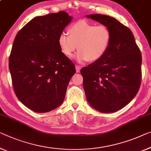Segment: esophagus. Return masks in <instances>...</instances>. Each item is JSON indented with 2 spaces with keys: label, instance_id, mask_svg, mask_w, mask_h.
Returning a JSON list of instances; mask_svg holds the SVG:
<instances>
[{
  "label": "esophagus",
  "instance_id": "obj_1",
  "mask_svg": "<svg viewBox=\"0 0 151 151\" xmlns=\"http://www.w3.org/2000/svg\"><path fill=\"white\" fill-rule=\"evenodd\" d=\"M75 68H76V73H80V70H81V67L80 66H78V65H76Z\"/></svg>",
  "mask_w": 151,
  "mask_h": 151
}]
</instances>
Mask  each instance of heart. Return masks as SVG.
<instances>
[{
	"label": "heart",
	"instance_id": "heart-1",
	"mask_svg": "<svg viewBox=\"0 0 151 151\" xmlns=\"http://www.w3.org/2000/svg\"><path fill=\"white\" fill-rule=\"evenodd\" d=\"M69 35L62 32L58 37V45L62 53L71 58L75 56L78 62H96L105 55L110 46L111 32L104 25L96 26L85 20H80L70 26Z\"/></svg>",
	"mask_w": 151,
	"mask_h": 151
}]
</instances>
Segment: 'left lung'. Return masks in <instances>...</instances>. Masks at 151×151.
I'll return each instance as SVG.
<instances>
[{
  "label": "left lung",
  "mask_w": 151,
  "mask_h": 151,
  "mask_svg": "<svg viewBox=\"0 0 151 151\" xmlns=\"http://www.w3.org/2000/svg\"><path fill=\"white\" fill-rule=\"evenodd\" d=\"M109 28L110 46L105 55L81 70L87 102L96 111L114 112L129 104L141 82L142 55L133 33L115 18L86 16Z\"/></svg>",
  "instance_id": "obj_1"
}]
</instances>
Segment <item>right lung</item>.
<instances>
[{"instance_id":"right-lung-1","label":"right lung","mask_w":151,"mask_h":151,"mask_svg":"<svg viewBox=\"0 0 151 151\" xmlns=\"http://www.w3.org/2000/svg\"><path fill=\"white\" fill-rule=\"evenodd\" d=\"M73 17L64 11L34 17L17 34L9 68L15 95L36 112L62 104L75 64L62 53L58 37Z\"/></svg>"}]
</instances>
